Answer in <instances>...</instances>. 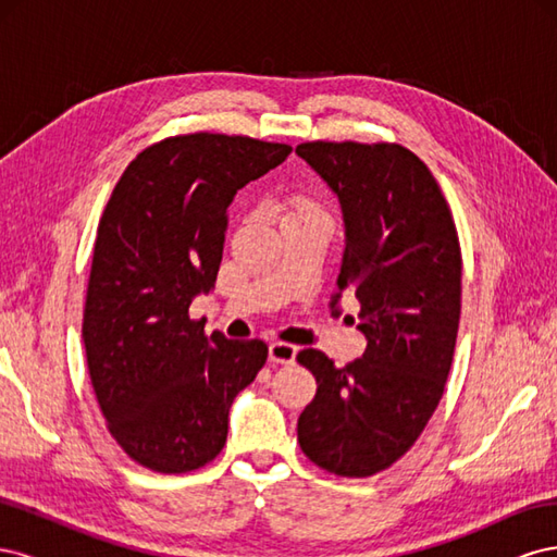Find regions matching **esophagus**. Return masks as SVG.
<instances>
[{
  "label": "esophagus",
  "instance_id": "1",
  "mask_svg": "<svg viewBox=\"0 0 557 557\" xmlns=\"http://www.w3.org/2000/svg\"><path fill=\"white\" fill-rule=\"evenodd\" d=\"M297 356V346L285 344V342H272L269 344V360L281 362V364H290L295 362Z\"/></svg>",
  "mask_w": 557,
  "mask_h": 557
}]
</instances>
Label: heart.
Instances as JSON below:
<instances>
[{"label": "heart", "mask_w": 557, "mask_h": 557, "mask_svg": "<svg viewBox=\"0 0 557 557\" xmlns=\"http://www.w3.org/2000/svg\"><path fill=\"white\" fill-rule=\"evenodd\" d=\"M299 209H313V207H311V205H299ZM299 209H297V211H299Z\"/></svg>", "instance_id": "1"}]
</instances>
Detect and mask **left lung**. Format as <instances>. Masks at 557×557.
Segmentation results:
<instances>
[{
	"mask_svg": "<svg viewBox=\"0 0 557 557\" xmlns=\"http://www.w3.org/2000/svg\"><path fill=\"white\" fill-rule=\"evenodd\" d=\"M344 213L346 246L330 309L360 301L362 358L334 367L323 350L297 356L315 376L297 420L307 458L364 479L397 462L444 395L460 323L462 256L440 183L399 144H299ZM356 323V318H350Z\"/></svg>",
	"mask_w": 557,
	"mask_h": 557,
	"instance_id": "left-lung-1",
	"label": "left lung"
}]
</instances>
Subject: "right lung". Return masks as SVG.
Wrapping results in <instances>:
<instances>
[{
  "label": "right lung",
  "instance_id": "right-lung-1",
  "mask_svg": "<svg viewBox=\"0 0 557 557\" xmlns=\"http://www.w3.org/2000/svg\"><path fill=\"white\" fill-rule=\"evenodd\" d=\"M288 144L185 134L134 158L97 227L83 311L90 381L134 462L183 474L223 450L232 401L267 362L260 339L205 334L188 309L223 260L227 207Z\"/></svg>",
  "mask_w": 557,
  "mask_h": 557
}]
</instances>
